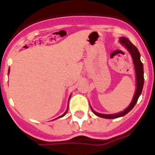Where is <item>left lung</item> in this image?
Returning a JSON list of instances; mask_svg holds the SVG:
<instances>
[{
  "label": "left lung",
  "instance_id": "left-lung-1",
  "mask_svg": "<svg viewBox=\"0 0 155 155\" xmlns=\"http://www.w3.org/2000/svg\"><path fill=\"white\" fill-rule=\"evenodd\" d=\"M120 42L122 45H124V46L127 48V50H129V52L130 53L131 56H132L133 61H134V68H135V71H136L137 90L136 92H135V94H134V98H133L132 102H131L130 105H129L128 107H127L124 112H121V113H117V114L105 115L96 113V112H94V111L91 109V110H92V112L94 114L98 116H100V117H102V118L115 119L120 117V116H125L126 114H127V113L134 107V105H136L138 98H139L140 95V94H141L142 92V89H143V81H144V78H143V64H142V62L140 61V54L139 51H138L137 48L134 46L128 39L124 38V37L120 38Z\"/></svg>",
  "mask_w": 155,
  "mask_h": 155
}]
</instances>
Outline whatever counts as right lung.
<instances>
[{
	"instance_id": "right-lung-1",
	"label": "right lung",
	"mask_w": 155,
	"mask_h": 155,
	"mask_svg": "<svg viewBox=\"0 0 155 155\" xmlns=\"http://www.w3.org/2000/svg\"><path fill=\"white\" fill-rule=\"evenodd\" d=\"M67 112H68V109H67V111H66L65 113H64V114H63V115H62V116H60V117H58V118H61V117H62V116H65V114H66V113H67Z\"/></svg>"
}]
</instances>
